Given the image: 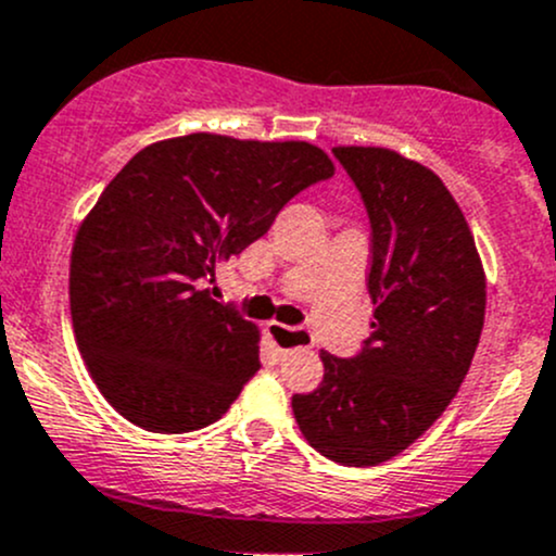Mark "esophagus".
Segmentation results:
<instances>
[{
	"mask_svg": "<svg viewBox=\"0 0 556 556\" xmlns=\"http://www.w3.org/2000/svg\"><path fill=\"white\" fill-rule=\"evenodd\" d=\"M268 336H271L274 346H277L279 352H295V349H308L314 343L312 330H306V327H288L271 323L268 325Z\"/></svg>",
	"mask_w": 556,
	"mask_h": 556,
	"instance_id": "obj_1",
	"label": "esophagus"
}]
</instances>
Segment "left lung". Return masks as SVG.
<instances>
[{"label":"left lung","instance_id":"left-lung-1","mask_svg":"<svg viewBox=\"0 0 556 556\" xmlns=\"http://www.w3.org/2000/svg\"><path fill=\"white\" fill-rule=\"evenodd\" d=\"M370 218L372 332L349 359L323 352L325 378L293 396L308 445L343 466L394 458L445 413L484 325V268L440 175L391 149L336 146Z\"/></svg>","mask_w":556,"mask_h":556}]
</instances>
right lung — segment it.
Instances as JSON below:
<instances>
[{
    "label": "right lung",
    "instance_id": "1",
    "mask_svg": "<svg viewBox=\"0 0 556 556\" xmlns=\"http://www.w3.org/2000/svg\"><path fill=\"white\" fill-rule=\"evenodd\" d=\"M332 173L303 140L191 132L114 175L74 239L68 298L81 359L119 416L184 434L229 410L261 367L258 327L204 282Z\"/></svg>",
    "mask_w": 556,
    "mask_h": 556
}]
</instances>
